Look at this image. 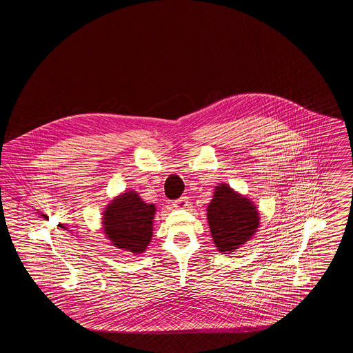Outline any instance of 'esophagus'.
I'll return each mask as SVG.
<instances>
[{"label":"esophagus","mask_w":353,"mask_h":353,"mask_svg":"<svg viewBox=\"0 0 353 353\" xmlns=\"http://www.w3.org/2000/svg\"><path fill=\"white\" fill-rule=\"evenodd\" d=\"M173 207H176V208H185V207H188V198L187 196H181V198L173 201Z\"/></svg>","instance_id":"1"}]
</instances>
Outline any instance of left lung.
I'll use <instances>...</instances> for the list:
<instances>
[{
	"mask_svg": "<svg viewBox=\"0 0 353 353\" xmlns=\"http://www.w3.org/2000/svg\"><path fill=\"white\" fill-rule=\"evenodd\" d=\"M207 219L214 243L223 254L245 244L260 228V212L253 201L226 183L215 187Z\"/></svg>",
	"mask_w": 353,
	"mask_h": 353,
	"instance_id": "1",
	"label": "left lung"
}]
</instances>
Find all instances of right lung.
Instances as JSON below:
<instances>
[{
  "instance_id": "1",
  "label": "right lung",
  "mask_w": 353,
  "mask_h": 353,
  "mask_svg": "<svg viewBox=\"0 0 353 353\" xmlns=\"http://www.w3.org/2000/svg\"><path fill=\"white\" fill-rule=\"evenodd\" d=\"M157 207L146 204L137 191L116 195L103 211V232L106 239L120 250L142 254L154 233Z\"/></svg>"
}]
</instances>
